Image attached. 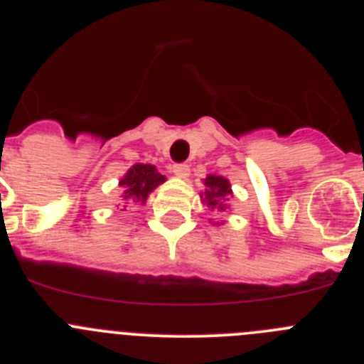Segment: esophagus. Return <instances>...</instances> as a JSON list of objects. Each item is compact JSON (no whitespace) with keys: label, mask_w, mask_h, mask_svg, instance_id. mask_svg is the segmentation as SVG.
Returning a JSON list of instances; mask_svg holds the SVG:
<instances>
[{"label":"esophagus","mask_w":364,"mask_h":364,"mask_svg":"<svg viewBox=\"0 0 364 364\" xmlns=\"http://www.w3.org/2000/svg\"><path fill=\"white\" fill-rule=\"evenodd\" d=\"M171 171H173V175L178 176V178H188V176H189V166H186V164H175Z\"/></svg>","instance_id":"esophagus-1"}]
</instances>
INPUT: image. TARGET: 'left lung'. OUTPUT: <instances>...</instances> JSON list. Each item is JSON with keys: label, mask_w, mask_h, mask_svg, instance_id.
Segmentation results:
<instances>
[{"label": "left lung", "mask_w": 364, "mask_h": 364, "mask_svg": "<svg viewBox=\"0 0 364 364\" xmlns=\"http://www.w3.org/2000/svg\"><path fill=\"white\" fill-rule=\"evenodd\" d=\"M202 182H204L205 188L200 193L202 204L208 205L210 211H217V213L230 211V198L233 197L230 180L222 175H208ZM215 224H218V222H215ZM220 224H224V220Z\"/></svg>", "instance_id": "8db88e82"}]
</instances>
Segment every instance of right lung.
<instances>
[{
  "instance_id": "1",
  "label": "right lung",
  "mask_w": 364,
  "mask_h": 364,
  "mask_svg": "<svg viewBox=\"0 0 364 364\" xmlns=\"http://www.w3.org/2000/svg\"><path fill=\"white\" fill-rule=\"evenodd\" d=\"M164 182H166V176L159 173L154 166L134 164L122 176L118 186L124 189L122 198L125 200V204H146L147 197Z\"/></svg>"
}]
</instances>
